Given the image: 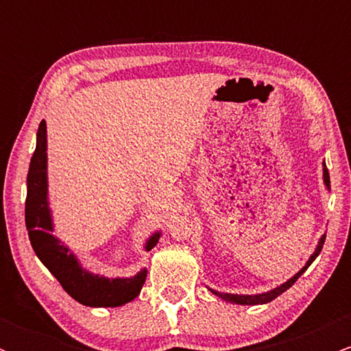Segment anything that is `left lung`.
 Listing matches in <instances>:
<instances>
[{"mask_svg":"<svg viewBox=\"0 0 351 351\" xmlns=\"http://www.w3.org/2000/svg\"><path fill=\"white\" fill-rule=\"evenodd\" d=\"M324 181H325V184H327V188L330 189V175H328L327 167H325V163H324ZM325 237H327L325 234L320 237V241H318V245H317L315 252H313L312 256H310V259L307 261V264H305L304 267H302L300 271L297 272L295 276L292 277V279H289L287 282H285V284L279 285V287L274 289V291H269V292H264V293H257V295H236V293H223V292H216V291H213V289H211V292L215 293V295L221 297V299H223V300L232 302V304H239V305H259V304H267V302H271V300L276 299V297H279L280 293H284L285 291H287V289H291L292 285L295 284V280L299 279V277L302 276V274H304L305 271H307L308 265L312 264L313 261H315V257L318 256V254H320L322 247H324Z\"/></svg>","mask_w":351,"mask_h":351,"instance_id":"8db88e82","label":"left lung"}]
</instances>
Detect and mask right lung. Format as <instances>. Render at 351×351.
I'll use <instances>...</instances> for the list:
<instances>
[{"label":"right lung","instance_id":"1","mask_svg":"<svg viewBox=\"0 0 351 351\" xmlns=\"http://www.w3.org/2000/svg\"><path fill=\"white\" fill-rule=\"evenodd\" d=\"M47 138L46 122L39 123L36 150L27 171L26 195V229L36 256L49 269V272L72 299L87 307H120L134 300L142 291L147 269L130 279H107L87 272L75 256L52 236V219L47 206ZM160 239L155 232L147 243V251Z\"/></svg>","mask_w":351,"mask_h":351}]
</instances>
